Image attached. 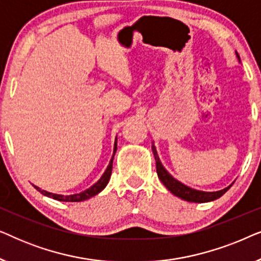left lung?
Listing matches in <instances>:
<instances>
[{"mask_svg":"<svg viewBox=\"0 0 261 261\" xmlns=\"http://www.w3.org/2000/svg\"><path fill=\"white\" fill-rule=\"evenodd\" d=\"M238 59L240 60V57L237 53ZM152 151L153 154H154L155 158V165H156V173H158V178L162 180V183L165 185L167 188V190L172 192L174 196L179 197L184 201L188 202H195V203H205V202H212L215 201V199L220 198L223 194H226L228 191V189L231 187V184L229 187L222 189V190L219 191H213V192H208V191H201V190H195L188 185H185L183 183H180L179 180H177L176 178H173L171 174L167 172V170L163 166L162 162H160L158 152H156V148L154 144L152 142Z\"/></svg>","mask_w":261,"mask_h":261,"instance_id":"1","label":"left lung"}]
</instances>
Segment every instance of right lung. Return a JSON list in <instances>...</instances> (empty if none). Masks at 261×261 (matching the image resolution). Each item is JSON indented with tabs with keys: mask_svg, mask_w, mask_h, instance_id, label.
Listing matches in <instances>:
<instances>
[{
	"mask_svg": "<svg viewBox=\"0 0 261 261\" xmlns=\"http://www.w3.org/2000/svg\"><path fill=\"white\" fill-rule=\"evenodd\" d=\"M117 140V138H116ZM116 140H115V144H114V151H113V155H112V159H110L109 162V165L107 166V169L105 171V173L102 174V177L99 178V179L96 181V183L90 187L87 190L80 192V194H73V195H58V194H52V192H48V191H45V190H41L40 188L35 187L34 188L37 189L38 191H40L42 195L47 196V197H51L53 199H56V201H60V202H82V201H85V199H89L91 197H94L98 194V192H101L103 189L107 187V184H108V181L110 179V176H112V170H113V160H114V155H115L116 153V149H117V145H116Z\"/></svg>",
	"mask_w": 261,
	"mask_h": 261,
	"instance_id": "1",
	"label": "right lung"
}]
</instances>
